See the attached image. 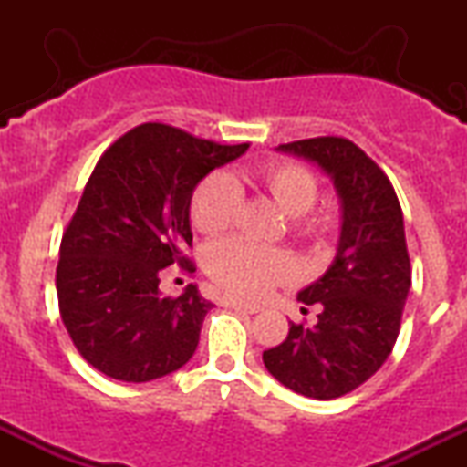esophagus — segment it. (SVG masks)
Returning a JSON list of instances; mask_svg holds the SVG:
<instances>
[{
	"instance_id": "obj_1",
	"label": "esophagus",
	"mask_w": 467,
	"mask_h": 467,
	"mask_svg": "<svg viewBox=\"0 0 467 467\" xmlns=\"http://www.w3.org/2000/svg\"><path fill=\"white\" fill-rule=\"evenodd\" d=\"M223 303H226L228 307H233V309H244V312H248V314H256V312H259V309H261V305L237 301V298H230V296L223 298Z\"/></svg>"
}]
</instances>
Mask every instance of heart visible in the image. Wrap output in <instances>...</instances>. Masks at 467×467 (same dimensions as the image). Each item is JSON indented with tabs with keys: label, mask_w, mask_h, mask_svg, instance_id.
Masks as SVG:
<instances>
[{
	"label": "heart",
	"mask_w": 467,
	"mask_h": 467,
	"mask_svg": "<svg viewBox=\"0 0 467 467\" xmlns=\"http://www.w3.org/2000/svg\"><path fill=\"white\" fill-rule=\"evenodd\" d=\"M245 182L265 191L289 217L296 239L318 241L331 230V217L314 211L318 180L307 166L294 160H272L245 175ZM239 191L228 175L203 178L191 195V222L202 234L215 237L226 233L237 219ZM203 265L213 281L241 298H261L296 275L294 259L283 250L264 248L241 239H226L208 245Z\"/></svg>",
	"instance_id": "obj_1"
}]
</instances>
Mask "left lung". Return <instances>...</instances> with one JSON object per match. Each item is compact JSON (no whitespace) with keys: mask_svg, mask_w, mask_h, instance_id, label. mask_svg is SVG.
<instances>
[{"mask_svg":"<svg viewBox=\"0 0 467 467\" xmlns=\"http://www.w3.org/2000/svg\"><path fill=\"white\" fill-rule=\"evenodd\" d=\"M278 149L331 175L342 233L329 270L298 294L301 303L318 305V320L289 325L285 340L264 351V364L294 393L336 400L367 382L400 336L412 278L404 217L389 175L347 138L318 136Z\"/></svg>","mask_w":467,"mask_h":467,"instance_id":"obj_1","label":"left lung"}]
</instances>
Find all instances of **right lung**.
<instances>
[{
  "mask_svg": "<svg viewBox=\"0 0 467 467\" xmlns=\"http://www.w3.org/2000/svg\"><path fill=\"white\" fill-rule=\"evenodd\" d=\"M248 147L144 122L96 162L63 233L57 296L77 351L107 378L149 382L195 353L215 305L195 283L180 296H162L160 276L169 265L195 272L186 254L192 189Z\"/></svg>",
  "mask_w": 467,
  "mask_h": 467,
  "instance_id": "right-lung-1",
  "label": "right lung"
}]
</instances>
